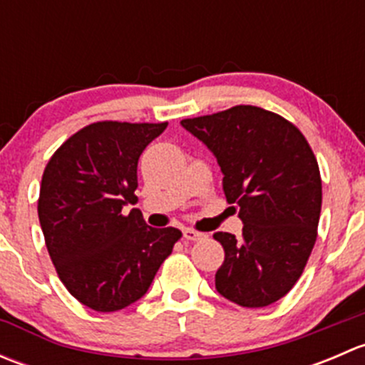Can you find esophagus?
<instances>
[{"mask_svg":"<svg viewBox=\"0 0 365 365\" xmlns=\"http://www.w3.org/2000/svg\"><path fill=\"white\" fill-rule=\"evenodd\" d=\"M183 238L189 242H196V240H201V238H205V235L196 230H190V227H185V230H183Z\"/></svg>","mask_w":365,"mask_h":365,"instance_id":"obj_1","label":"esophagus"}]
</instances>
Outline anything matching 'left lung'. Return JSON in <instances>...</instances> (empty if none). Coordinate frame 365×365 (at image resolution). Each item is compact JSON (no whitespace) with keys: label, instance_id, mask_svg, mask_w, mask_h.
<instances>
[{"label":"left lung","instance_id":"8db88e82","mask_svg":"<svg viewBox=\"0 0 365 365\" xmlns=\"http://www.w3.org/2000/svg\"><path fill=\"white\" fill-rule=\"evenodd\" d=\"M183 128L215 155L227 203L237 205L242 237L213 235L224 247L215 288L242 307H267L300 279L322 212L318 160L300 130L279 114L235 106L187 118Z\"/></svg>","mask_w":365,"mask_h":365}]
</instances>
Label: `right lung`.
Wrapping results in <instances>:
<instances>
[{"instance_id": "1", "label": "right lung", "mask_w": 365, "mask_h": 365, "mask_svg": "<svg viewBox=\"0 0 365 365\" xmlns=\"http://www.w3.org/2000/svg\"><path fill=\"white\" fill-rule=\"evenodd\" d=\"M164 123L97 121L54 152L43 169L38 219L58 277L98 312L134 304L148 292L182 231L146 226L138 201V160Z\"/></svg>"}]
</instances>
